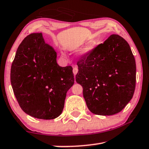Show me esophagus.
I'll return each mask as SVG.
<instances>
[{"label": "esophagus", "instance_id": "obj_1", "mask_svg": "<svg viewBox=\"0 0 149 149\" xmlns=\"http://www.w3.org/2000/svg\"><path fill=\"white\" fill-rule=\"evenodd\" d=\"M78 72V68L77 67H74V68H73V73H74V75H76L77 73Z\"/></svg>", "mask_w": 149, "mask_h": 149}]
</instances>
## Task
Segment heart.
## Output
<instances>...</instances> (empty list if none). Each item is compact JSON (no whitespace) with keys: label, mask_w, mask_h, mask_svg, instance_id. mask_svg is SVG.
<instances>
[{"label":"heart","mask_w":149,"mask_h":149,"mask_svg":"<svg viewBox=\"0 0 149 149\" xmlns=\"http://www.w3.org/2000/svg\"><path fill=\"white\" fill-rule=\"evenodd\" d=\"M95 45H96V42L95 41L91 42L89 44V45H87V46L85 47V49L84 50V51H83V54H87L90 51H91V50L94 49Z\"/></svg>","instance_id":"1"}]
</instances>
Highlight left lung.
<instances>
[{
	"mask_svg": "<svg viewBox=\"0 0 149 149\" xmlns=\"http://www.w3.org/2000/svg\"><path fill=\"white\" fill-rule=\"evenodd\" d=\"M75 79L83 87L89 110L101 116L122 111L135 89L136 64L129 44L112 35L77 62Z\"/></svg>",
	"mask_w": 149,
	"mask_h": 149,
	"instance_id": "obj_1",
	"label": "left lung"
}]
</instances>
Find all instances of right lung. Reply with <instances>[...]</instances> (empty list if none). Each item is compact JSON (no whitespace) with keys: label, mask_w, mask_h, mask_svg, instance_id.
<instances>
[{"label":"right lung","mask_w":149,"mask_h":149,"mask_svg":"<svg viewBox=\"0 0 149 149\" xmlns=\"http://www.w3.org/2000/svg\"><path fill=\"white\" fill-rule=\"evenodd\" d=\"M56 56L41 33L27 35L17 48L11 66V85L19 107L32 117H58L67 91L74 84L72 68L60 66Z\"/></svg>","instance_id":"add662e5"}]
</instances>
